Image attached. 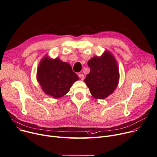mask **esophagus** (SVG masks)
Instances as JSON below:
<instances>
[{"label":"esophagus","mask_w":157,"mask_h":157,"mask_svg":"<svg viewBox=\"0 0 157 157\" xmlns=\"http://www.w3.org/2000/svg\"><path fill=\"white\" fill-rule=\"evenodd\" d=\"M78 77H79V78H80L81 80H84V78H85V76H84V75L82 74H78Z\"/></svg>","instance_id":"1"}]
</instances>
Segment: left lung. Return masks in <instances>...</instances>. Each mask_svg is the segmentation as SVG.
Here are the masks:
<instances>
[{
  "instance_id": "left-lung-1",
  "label": "left lung",
  "mask_w": 157,
  "mask_h": 157,
  "mask_svg": "<svg viewBox=\"0 0 157 157\" xmlns=\"http://www.w3.org/2000/svg\"><path fill=\"white\" fill-rule=\"evenodd\" d=\"M90 71L84 82L95 99H103L113 94L117 86L119 73L117 62L109 52L88 61Z\"/></svg>"
}]
</instances>
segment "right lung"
I'll return each instance as SVG.
<instances>
[{
  "instance_id": "add662e5",
  "label": "right lung",
  "mask_w": 157,
  "mask_h": 157,
  "mask_svg": "<svg viewBox=\"0 0 157 157\" xmlns=\"http://www.w3.org/2000/svg\"><path fill=\"white\" fill-rule=\"evenodd\" d=\"M78 80L71 65L59 58L44 56L37 70V80L43 92L55 99L67 94L75 82Z\"/></svg>"
}]
</instances>
